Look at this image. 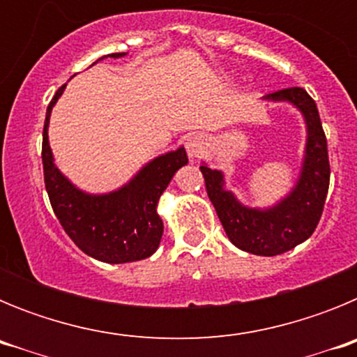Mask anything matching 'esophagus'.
Returning <instances> with one entry per match:
<instances>
[{
    "mask_svg": "<svg viewBox=\"0 0 357 357\" xmlns=\"http://www.w3.org/2000/svg\"><path fill=\"white\" fill-rule=\"evenodd\" d=\"M185 148H188V153L189 157H198L204 151V148H206V139L202 137V135H189L188 137V143H185Z\"/></svg>",
    "mask_w": 357,
    "mask_h": 357,
    "instance_id": "34e87169",
    "label": "esophagus"
}]
</instances>
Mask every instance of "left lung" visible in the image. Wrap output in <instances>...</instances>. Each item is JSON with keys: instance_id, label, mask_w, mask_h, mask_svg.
<instances>
[{"instance_id": "1", "label": "left lung", "mask_w": 357, "mask_h": 357, "mask_svg": "<svg viewBox=\"0 0 357 357\" xmlns=\"http://www.w3.org/2000/svg\"><path fill=\"white\" fill-rule=\"evenodd\" d=\"M263 100L291 103L304 116L307 132L304 159L291 191L272 207H248L225 188L223 172L211 169L206 162L200 166V172L206 178L209 200L232 245L270 257L291 250L313 234L326 204L331 168L327 139L313 98L302 87H289L266 94Z\"/></svg>"}]
</instances>
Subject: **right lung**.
Segmentation results:
<instances>
[{"label": "right lung", "mask_w": 357, "mask_h": 357, "mask_svg": "<svg viewBox=\"0 0 357 357\" xmlns=\"http://www.w3.org/2000/svg\"><path fill=\"white\" fill-rule=\"evenodd\" d=\"M127 53H112L107 56L121 59ZM64 89L66 84L50 102L43 132L44 184L53 213L75 245L94 259L110 264L146 259L159 248L162 238L164 225L157 213L159 198L176 169L188 164V153L184 146L176 148L144 164L116 191L85 193L56 168L50 148V116Z\"/></svg>", "instance_id": "right-lung-1"}]
</instances>
